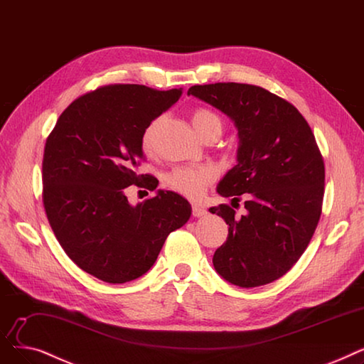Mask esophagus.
<instances>
[{"label":"esophagus","instance_id":"34e87169","mask_svg":"<svg viewBox=\"0 0 364 364\" xmlns=\"http://www.w3.org/2000/svg\"><path fill=\"white\" fill-rule=\"evenodd\" d=\"M205 215H207V210L204 209V207H201L198 204L193 205V216L194 218H201V216H205Z\"/></svg>","mask_w":364,"mask_h":364}]
</instances>
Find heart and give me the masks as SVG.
Wrapping results in <instances>:
<instances>
[{
	"label": "heart",
	"instance_id": "b5f03b06",
	"mask_svg": "<svg viewBox=\"0 0 364 364\" xmlns=\"http://www.w3.org/2000/svg\"><path fill=\"white\" fill-rule=\"evenodd\" d=\"M193 124L197 133L205 139L207 136H220L223 130L222 118L207 108H197L193 112ZM161 124V117L152 119L142 133V148L144 151H152L157 139V133ZM216 179V170L210 166L197 167H176L166 175V183L173 191H176L188 198H198L203 196L207 185Z\"/></svg>",
	"mask_w": 364,
	"mask_h": 364
}]
</instances>
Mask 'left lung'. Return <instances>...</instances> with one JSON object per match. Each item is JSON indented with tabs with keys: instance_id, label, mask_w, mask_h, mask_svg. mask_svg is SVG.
<instances>
[{
	"instance_id": "left-lung-1",
	"label": "left lung",
	"mask_w": 364,
	"mask_h": 364,
	"mask_svg": "<svg viewBox=\"0 0 364 364\" xmlns=\"http://www.w3.org/2000/svg\"><path fill=\"white\" fill-rule=\"evenodd\" d=\"M188 95L227 114L238 130L237 164L218 193L234 207L245 196L246 210L210 209L230 225L213 267L240 287L268 284L298 262L321 215L324 163L313 130L291 103L257 85H193Z\"/></svg>"
}]
</instances>
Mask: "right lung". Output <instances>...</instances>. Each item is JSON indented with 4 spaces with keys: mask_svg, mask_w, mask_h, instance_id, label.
I'll use <instances>...</instances> for the list:
<instances>
[{
    "mask_svg": "<svg viewBox=\"0 0 364 364\" xmlns=\"http://www.w3.org/2000/svg\"><path fill=\"white\" fill-rule=\"evenodd\" d=\"M182 96L111 84L75 99L47 137L43 201L50 227L71 261L96 279L121 284L157 261L167 235L188 222L191 204L171 191L132 205L127 186L157 188L139 175L142 133Z\"/></svg>",
    "mask_w": 364,
    "mask_h": 364,
    "instance_id": "obj_1",
    "label": "right lung"
}]
</instances>
